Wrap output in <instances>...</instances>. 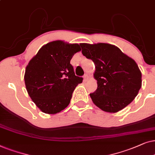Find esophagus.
<instances>
[{
    "mask_svg": "<svg viewBox=\"0 0 155 155\" xmlns=\"http://www.w3.org/2000/svg\"><path fill=\"white\" fill-rule=\"evenodd\" d=\"M89 77H90V76L88 75V74H85V75L84 76V81H87L88 79H89Z\"/></svg>",
    "mask_w": 155,
    "mask_h": 155,
    "instance_id": "esophagus-1",
    "label": "esophagus"
}]
</instances>
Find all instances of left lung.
<instances>
[{
    "label": "left lung",
    "mask_w": 155,
    "mask_h": 155,
    "mask_svg": "<svg viewBox=\"0 0 155 155\" xmlns=\"http://www.w3.org/2000/svg\"><path fill=\"white\" fill-rule=\"evenodd\" d=\"M81 52L94 61L98 88L90 96L102 110L117 113L129 105L142 86V74L134 59L107 43H81Z\"/></svg>",
    "instance_id": "1"
}]
</instances>
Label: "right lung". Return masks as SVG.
Listing matches in <instances>:
<instances>
[{
	"label": "right lung",
	"mask_w": 155,
	"mask_h": 155,
	"mask_svg": "<svg viewBox=\"0 0 155 155\" xmlns=\"http://www.w3.org/2000/svg\"><path fill=\"white\" fill-rule=\"evenodd\" d=\"M81 50L79 44L53 41L29 61L24 76L26 89L43 113L56 114L69 106L74 90L83 81L70 64L74 54Z\"/></svg>",
	"instance_id": "obj_1"
}]
</instances>
